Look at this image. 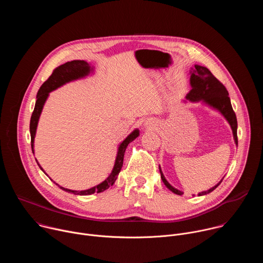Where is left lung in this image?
Returning <instances> with one entry per match:
<instances>
[{"mask_svg": "<svg viewBox=\"0 0 263 263\" xmlns=\"http://www.w3.org/2000/svg\"><path fill=\"white\" fill-rule=\"evenodd\" d=\"M191 72H192V74H191L192 90L187 93L186 99L192 101V102L202 101L203 103L207 104L208 106L218 110L220 114L224 117V119L228 121L229 125L231 126L234 141L237 144V142H238L237 141V120H236L235 112L233 111V108L231 105L228 90L222 85V83H220L213 76L212 72L205 66L196 64L195 68ZM159 171L161 174V179L167 189L176 195H179V196L183 195V193L181 191L175 189V187H173L166 181L160 166H159ZM220 182L217 183L215 186L211 187L210 190L200 193L198 196H204V195L211 193L220 184Z\"/></svg>", "mask_w": 263, "mask_h": 263, "instance_id": "obj_1", "label": "left lung"}]
</instances>
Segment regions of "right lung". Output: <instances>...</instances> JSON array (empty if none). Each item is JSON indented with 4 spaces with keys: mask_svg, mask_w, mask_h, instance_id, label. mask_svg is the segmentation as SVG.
Returning <instances> with one entry per match:
<instances>
[{
    "mask_svg": "<svg viewBox=\"0 0 263 263\" xmlns=\"http://www.w3.org/2000/svg\"><path fill=\"white\" fill-rule=\"evenodd\" d=\"M92 69L93 68L84 60L68 61V62L56 67L53 70L51 76L49 77V79L46 82H44V84L41 86V88H40V90H39V92H37V96H36L35 107H34V110H33V114L31 116V120H30L31 147H32L33 154H34V148H33L34 147V138H35V134H36L37 124H39V120H40V117L42 115L44 105H45V103H46V101L49 97V92L57 89L58 87L64 85L65 83H68L70 81L78 80V79H81V78H84V77L88 76L90 71H92ZM138 135H139V131H138V129H136L130 135H128L126 137V139H124L122 141V143H120L114 170H112V172L108 176V178L106 180H104L102 183H100L99 185L93 186L89 190L81 191V192L64 189V187L59 186L57 183H56V185H58L61 190H63L66 193H70V194H73V195H80V196H89V195H92L95 193L99 194V193H102V192L108 190L110 186L114 185V183L116 182V180L118 178V175L120 174V172L122 170L123 162H124V155H125V151H126L128 144L131 141H133ZM36 162H37V164H39V166L41 167V170L44 172V170L41 166V164L39 163V161L36 160Z\"/></svg>",
    "mask_w": 263,
    "mask_h": 263,
    "instance_id": "add662e5",
    "label": "right lung"
}]
</instances>
